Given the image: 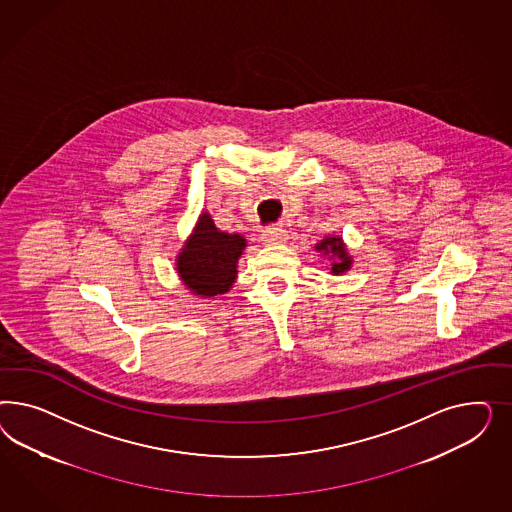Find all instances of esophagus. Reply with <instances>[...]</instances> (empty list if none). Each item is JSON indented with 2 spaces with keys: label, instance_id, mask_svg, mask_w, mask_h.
<instances>
[{
  "label": "esophagus",
  "instance_id": "1",
  "mask_svg": "<svg viewBox=\"0 0 512 512\" xmlns=\"http://www.w3.org/2000/svg\"><path fill=\"white\" fill-rule=\"evenodd\" d=\"M264 244L266 246H274V244H283L285 240H287V233L283 231V229H276V227H270V229H266L263 231Z\"/></svg>",
  "mask_w": 512,
  "mask_h": 512
}]
</instances>
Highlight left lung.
I'll use <instances>...</instances> for the list:
<instances>
[{
    "label": "left lung",
    "instance_id": "obj_1",
    "mask_svg": "<svg viewBox=\"0 0 512 512\" xmlns=\"http://www.w3.org/2000/svg\"><path fill=\"white\" fill-rule=\"evenodd\" d=\"M319 251H325L330 253L334 257V263H332V274H341L345 270L351 268V257L347 255V251L343 249L341 244V238H325L321 244H317Z\"/></svg>",
    "mask_w": 512,
    "mask_h": 512
}]
</instances>
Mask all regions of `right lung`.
Here are the masks:
<instances>
[{
	"label": "right lung",
	"instance_id": "1",
	"mask_svg": "<svg viewBox=\"0 0 512 512\" xmlns=\"http://www.w3.org/2000/svg\"><path fill=\"white\" fill-rule=\"evenodd\" d=\"M244 248L246 240L240 234L217 231L212 217L202 214L195 234L178 257V274L197 295H223L233 287L236 261Z\"/></svg>",
	"mask_w": 512,
	"mask_h": 512
}]
</instances>
